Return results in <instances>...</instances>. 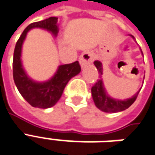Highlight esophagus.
I'll return each mask as SVG.
<instances>
[{
  "label": "esophagus",
  "mask_w": 155,
  "mask_h": 155,
  "mask_svg": "<svg viewBox=\"0 0 155 155\" xmlns=\"http://www.w3.org/2000/svg\"><path fill=\"white\" fill-rule=\"evenodd\" d=\"M93 53L90 51H85L81 54L79 57V62L82 67L85 66L87 63H91L93 62Z\"/></svg>",
  "instance_id": "34e87169"
}]
</instances>
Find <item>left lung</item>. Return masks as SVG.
Segmentation results:
<instances>
[{"mask_svg": "<svg viewBox=\"0 0 155 155\" xmlns=\"http://www.w3.org/2000/svg\"><path fill=\"white\" fill-rule=\"evenodd\" d=\"M131 37L134 38L132 35H131ZM94 65L97 68V72L99 73V78H100V79L97 80L96 83L92 87V89H91L92 96H93V101H94L96 107L106 113H117V112L125 110L128 107H130L136 100L139 92L136 93L133 97L126 99V100L122 101L112 98L107 94V92L105 91L104 83L101 78L102 75H103L102 62L100 61H95Z\"/></svg>", "mask_w": 155, "mask_h": 155, "instance_id": "1", "label": "left lung"}]
</instances>
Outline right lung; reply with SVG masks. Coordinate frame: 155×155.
I'll use <instances>...</instances> for the list:
<instances>
[{
	"label": "right lung",
	"mask_w": 155,
	"mask_h": 155,
	"mask_svg": "<svg viewBox=\"0 0 155 155\" xmlns=\"http://www.w3.org/2000/svg\"><path fill=\"white\" fill-rule=\"evenodd\" d=\"M58 17H49L41 21L30 24L23 31L16 41L13 56V78L17 89L25 100L34 107L48 108L54 106L62 96L63 90L72 77L78 74L81 71L78 61L59 66L55 75L48 82L37 83L29 78L22 68L21 62V47L28 31L31 28L39 27L51 31L54 36L58 32Z\"/></svg>",
	"instance_id": "1"
}]
</instances>
